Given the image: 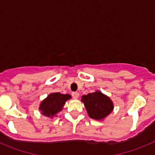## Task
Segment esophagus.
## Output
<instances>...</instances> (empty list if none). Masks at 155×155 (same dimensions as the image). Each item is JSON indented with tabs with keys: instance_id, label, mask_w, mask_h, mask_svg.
<instances>
[{
	"instance_id": "34e87169",
	"label": "esophagus",
	"mask_w": 155,
	"mask_h": 155,
	"mask_svg": "<svg viewBox=\"0 0 155 155\" xmlns=\"http://www.w3.org/2000/svg\"><path fill=\"white\" fill-rule=\"evenodd\" d=\"M79 95H80V94H79V93L77 92V91L72 93V96H73L74 98H78Z\"/></svg>"
}]
</instances>
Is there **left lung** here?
Masks as SVG:
<instances>
[{
	"mask_svg": "<svg viewBox=\"0 0 155 155\" xmlns=\"http://www.w3.org/2000/svg\"><path fill=\"white\" fill-rule=\"evenodd\" d=\"M87 113L90 118L102 121L113 111L114 105L109 96L100 91L84 94L81 97Z\"/></svg>",
	"mask_w": 155,
	"mask_h": 155,
	"instance_id": "8db88e82",
	"label": "left lung"
}]
</instances>
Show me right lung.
Segmentation results:
<instances>
[{"mask_svg": "<svg viewBox=\"0 0 155 155\" xmlns=\"http://www.w3.org/2000/svg\"><path fill=\"white\" fill-rule=\"evenodd\" d=\"M71 98V95L69 94H61L60 92L50 93L41 102L39 110L41 111V114L46 117H57V113L62 111L66 102Z\"/></svg>", "mask_w": 155, "mask_h": 155, "instance_id": "obj_1", "label": "right lung"}]
</instances>
